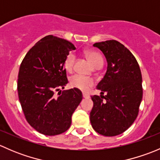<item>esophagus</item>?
<instances>
[{"label": "esophagus", "instance_id": "esophagus-1", "mask_svg": "<svg viewBox=\"0 0 160 160\" xmlns=\"http://www.w3.org/2000/svg\"><path fill=\"white\" fill-rule=\"evenodd\" d=\"M83 98H87V99L90 98V95L87 94V93H83Z\"/></svg>", "mask_w": 160, "mask_h": 160}]
</instances>
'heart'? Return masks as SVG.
<instances>
[{"label": "heart", "mask_w": 160, "mask_h": 160, "mask_svg": "<svg viewBox=\"0 0 160 160\" xmlns=\"http://www.w3.org/2000/svg\"><path fill=\"white\" fill-rule=\"evenodd\" d=\"M87 57L94 68L98 67H102L103 58L99 52L95 51H88L87 52ZM75 59V55L72 52L68 54V56L66 57L65 61H64V67L67 71H71L72 70ZM93 84H94V82L92 79L83 77L79 74H75V75L72 76L70 79V85L71 88L80 90L83 92L88 91L90 87L93 86Z\"/></svg>", "instance_id": "obj_1"}]
</instances>
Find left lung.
Masks as SVG:
<instances>
[{
	"label": "left lung",
	"mask_w": 160,
	"mask_h": 160,
	"mask_svg": "<svg viewBox=\"0 0 160 160\" xmlns=\"http://www.w3.org/2000/svg\"><path fill=\"white\" fill-rule=\"evenodd\" d=\"M105 56L106 73L93 95L90 120L93 128L104 136H115L126 131L135 122L142 99V73L135 56L116 40L93 45Z\"/></svg>",
	"instance_id": "obj_1"
}]
</instances>
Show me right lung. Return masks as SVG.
Instances as JSON below:
<instances>
[{"instance_id": "right-lung-1", "label": "right lung", "mask_w": 160, "mask_h": 160, "mask_svg": "<svg viewBox=\"0 0 160 160\" xmlns=\"http://www.w3.org/2000/svg\"><path fill=\"white\" fill-rule=\"evenodd\" d=\"M76 49L63 38L49 35L35 43L21 63L18 79V93L28 124L46 135H56L68 130L71 117L83 95L80 90H62L67 84L64 61ZM59 94V93H58Z\"/></svg>"}]
</instances>
